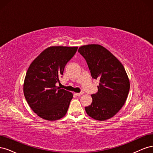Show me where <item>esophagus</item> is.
Here are the masks:
<instances>
[{"label": "esophagus", "instance_id": "esophagus-1", "mask_svg": "<svg viewBox=\"0 0 153 153\" xmlns=\"http://www.w3.org/2000/svg\"><path fill=\"white\" fill-rule=\"evenodd\" d=\"M83 94H84V92H79V93H75V94L78 96H80L82 95Z\"/></svg>", "mask_w": 153, "mask_h": 153}]
</instances>
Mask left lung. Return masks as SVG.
<instances>
[{
	"mask_svg": "<svg viewBox=\"0 0 153 153\" xmlns=\"http://www.w3.org/2000/svg\"><path fill=\"white\" fill-rule=\"evenodd\" d=\"M84 57L94 79H99L98 92L85 107L90 117L105 121L116 114L126 101L129 81L123 64L108 50L99 45L82 46L78 50Z\"/></svg>",
	"mask_w": 153,
	"mask_h": 153,
	"instance_id": "left-lung-1",
	"label": "left lung"
}]
</instances>
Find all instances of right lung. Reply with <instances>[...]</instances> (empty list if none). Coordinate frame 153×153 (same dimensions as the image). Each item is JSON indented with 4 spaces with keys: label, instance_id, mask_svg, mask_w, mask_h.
<instances>
[{
    "label": "right lung",
    "instance_id": "obj_1",
    "mask_svg": "<svg viewBox=\"0 0 153 153\" xmlns=\"http://www.w3.org/2000/svg\"><path fill=\"white\" fill-rule=\"evenodd\" d=\"M78 47H51L32 62L24 85L25 98L31 109L41 118L55 121L67 113L73 94L56 87L66 64Z\"/></svg>",
    "mask_w": 153,
    "mask_h": 153
}]
</instances>
